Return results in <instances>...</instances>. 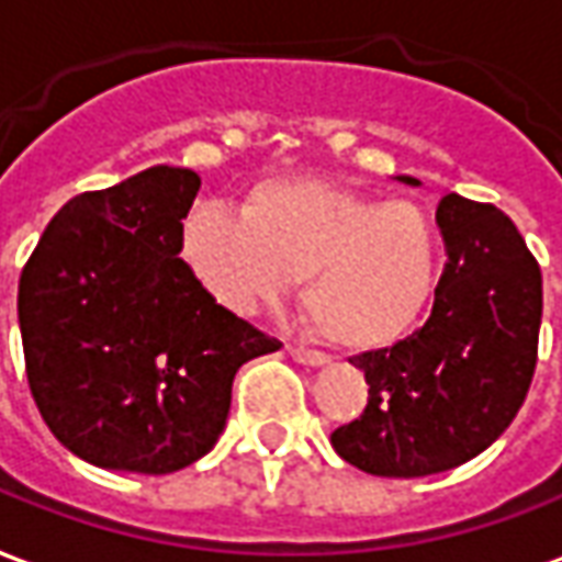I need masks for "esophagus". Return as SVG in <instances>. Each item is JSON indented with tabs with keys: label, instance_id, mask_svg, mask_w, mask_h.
Wrapping results in <instances>:
<instances>
[{
	"label": "esophagus",
	"instance_id": "obj_1",
	"mask_svg": "<svg viewBox=\"0 0 562 562\" xmlns=\"http://www.w3.org/2000/svg\"><path fill=\"white\" fill-rule=\"evenodd\" d=\"M288 355L293 361L305 363V367H324V363H330L327 355H321L315 348H303V346H288Z\"/></svg>",
	"mask_w": 562,
	"mask_h": 562
}]
</instances>
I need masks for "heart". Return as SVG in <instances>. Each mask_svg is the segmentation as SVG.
I'll use <instances>...</instances> for the list:
<instances>
[{
  "label": "heart",
  "instance_id": "obj_1",
  "mask_svg": "<svg viewBox=\"0 0 562 562\" xmlns=\"http://www.w3.org/2000/svg\"><path fill=\"white\" fill-rule=\"evenodd\" d=\"M186 269L238 315L303 278V305L333 346L376 351L419 324L440 269L431 216L324 180H262L241 214L199 204L180 238Z\"/></svg>",
  "mask_w": 562,
  "mask_h": 562
}]
</instances>
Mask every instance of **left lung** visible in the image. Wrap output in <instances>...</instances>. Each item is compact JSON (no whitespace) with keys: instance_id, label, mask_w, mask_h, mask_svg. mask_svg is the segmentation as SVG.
Instances as JSON below:
<instances>
[{"instance_id":"1","label":"left lung","mask_w":562,"mask_h":562,"mask_svg":"<svg viewBox=\"0 0 562 562\" xmlns=\"http://www.w3.org/2000/svg\"><path fill=\"white\" fill-rule=\"evenodd\" d=\"M437 226L447 266L431 315L397 346L351 358L370 385L367 406L330 435L348 465L376 477H425L481 456L536 373L541 269L517 226L462 195L437 204Z\"/></svg>"}]
</instances>
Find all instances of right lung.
<instances>
[{"instance_id": "add662e5", "label": "right lung", "mask_w": 562, "mask_h": 562, "mask_svg": "<svg viewBox=\"0 0 562 562\" xmlns=\"http://www.w3.org/2000/svg\"><path fill=\"white\" fill-rule=\"evenodd\" d=\"M199 173L156 165L69 199L18 288L26 379L52 435L110 471L170 474L214 450L238 367L281 342L180 259Z\"/></svg>"}]
</instances>
